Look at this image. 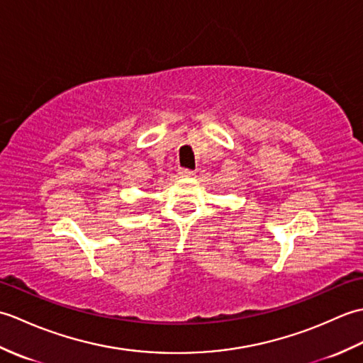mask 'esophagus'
<instances>
[{
  "instance_id": "obj_1",
  "label": "esophagus",
  "mask_w": 363,
  "mask_h": 363,
  "mask_svg": "<svg viewBox=\"0 0 363 363\" xmlns=\"http://www.w3.org/2000/svg\"><path fill=\"white\" fill-rule=\"evenodd\" d=\"M194 174H195L194 169H189V168H181L179 169V176H182V177H190V176H194Z\"/></svg>"
}]
</instances>
